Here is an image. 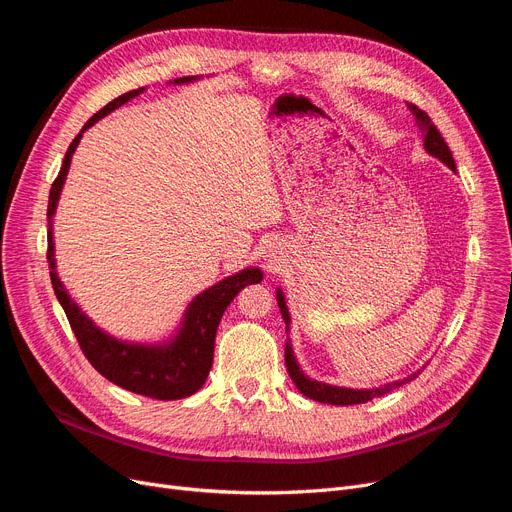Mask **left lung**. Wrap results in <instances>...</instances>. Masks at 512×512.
Here are the masks:
<instances>
[{"mask_svg":"<svg viewBox=\"0 0 512 512\" xmlns=\"http://www.w3.org/2000/svg\"><path fill=\"white\" fill-rule=\"evenodd\" d=\"M409 110L413 112L415 116V124L421 132L423 137V147L429 155L438 157L442 164H446L452 172H456V166H454V157L446 145V141L442 139L440 130L434 126L432 118H429L423 110H419L417 105L409 103ZM276 299H278V307H280V313L284 317V324H286V334L290 332V313H288V307H286V299H284V292L282 288H276ZM284 359H286V369L290 373V378L294 382V386L299 388V392L307 398H313L317 402H328V405H338V407H348V405H363V402H369L373 398L378 396H384L392 390H396L398 386L402 384H409L411 380H415L417 375L421 373L415 371L411 373L409 378L405 380H398V382H390V384H384L380 388H365V390H355V388H344V386H332V384H324V382H317V380H311L309 375L303 373L297 357H294V351H292V344H290V338L286 340V348H284Z\"/></svg>","mask_w":512,"mask_h":512,"instance_id":"obj_1","label":"left lung"}]
</instances>
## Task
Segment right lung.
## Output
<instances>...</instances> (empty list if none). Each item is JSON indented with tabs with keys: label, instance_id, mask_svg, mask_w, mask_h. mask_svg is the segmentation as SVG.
<instances>
[{
	"label": "right lung",
	"instance_id": "obj_1",
	"mask_svg": "<svg viewBox=\"0 0 512 512\" xmlns=\"http://www.w3.org/2000/svg\"><path fill=\"white\" fill-rule=\"evenodd\" d=\"M201 76H182L170 80L168 85H186L195 83ZM145 87L128 91L114 101L107 103L80 130L74 141L70 143L64 164L60 168L58 178L53 180L49 191L47 205V263L53 292L66 311L70 328L83 348L89 363L112 384L130 390L134 394H143L157 400H178L195 394L207 380L211 363H213V344L215 332H218L220 319L226 307L232 303L236 294L249 286L263 280V272L259 267H245L218 284H213L199 292L197 297L188 303L180 326L176 332L159 342H132L120 340L112 334L101 330L95 321L72 301L66 286L62 284L56 270V242H53V215H56L62 188L70 170L72 155L83 139V132L91 128L95 122L118 110L126 101L141 95Z\"/></svg>",
	"mask_w": 512,
	"mask_h": 512
}]
</instances>
